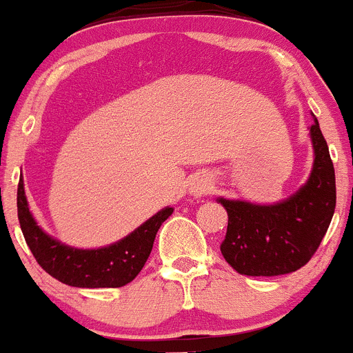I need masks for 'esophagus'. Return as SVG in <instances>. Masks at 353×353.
<instances>
[{"label": "esophagus", "mask_w": 353, "mask_h": 353, "mask_svg": "<svg viewBox=\"0 0 353 353\" xmlns=\"http://www.w3.org/2000/svg\"><path fill=\"white\" fill-rule=\"evenodd\" d=\"M209 188H210L209 178L203 176V175H197L194 178V180H192L188 192H190V197L201 199L202 195H205L207 192H209Z\"/></svg>", "instance_id": "34e87169"}]
</instances>
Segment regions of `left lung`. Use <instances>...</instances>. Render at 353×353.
<instances>
[{"instance_id":"1","label":"left lung","mask_w":353,"mask_h":353,"mask_svg":"<svg viewBox=\"0 0 353 353\" xmlns=\"http://www.w3.org/2000/svg\"><path fill=\"white\" fill-rule=\"evenodd\" d=\"M312 119L314 161L299 190L275 203L216 199L228 210L221 253L238 274L274 277L299 270L325 238L336 205L335 168L318 119Z\"/></svg>"}]
</instances>
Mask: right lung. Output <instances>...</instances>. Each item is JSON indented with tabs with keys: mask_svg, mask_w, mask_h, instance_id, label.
I'll return each instance as SVG.
<instances>
[{
	"mask_svg": "<svg viewBox=\"0 0 353 353\" xmlns=\"http://www.w3.org/2000/svg\"><path fill=\"white\" fill-rule=\"evenodd\" d=\"M17 207L21 232L37 263L63 284L83 289L122 287L132 282L150 256L156 232L173 214V207H165L125 238L85 250L61 243L39 226L28 207L23 178L18 183Z\"/></svg>",
	"mask_w": 353,
	"mask_h": 353,
	"instance_id": "add662e5",
	"label": "right lung"
}]
</instances>
